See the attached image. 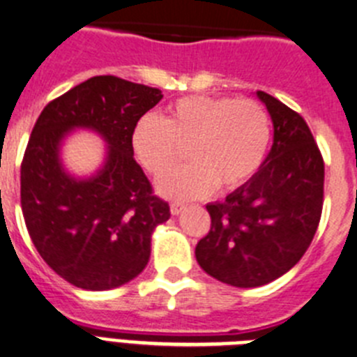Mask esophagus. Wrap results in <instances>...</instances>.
I'll return each instance as SVG.
<instances>
[{
  "instance_id": "obj_1",
  "label": "esophagus",
  "mask_w": 357,
  "mask_h": 357,
  "mask_svg": "<svg viewBox=\"0 0 357 357\" xmlns=\"http://www.w3.org/2000/svg\"><path fill=\"white\" fill-rule=\"evenodd\" d=\"M183 210H185V204H179V202H172V204H171V213L172 215H179Z\"/></svg>"
}]
</instances>
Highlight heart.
Wrapping results in <instances>:
<instances>
[{
	"label": "heart",
	"mask_w": 357,
	"mask_h": 357,
	"mask_svg": "<svg viewBox=\"0 0 357 357\" xmlns=\"http://www.w3.org/2000/svg\"><path fill=\"white\" fill-rule=\"evenodd\" d=\"M272 139L271 115L255 99L188 96L172 102L162 119L147 114L131 130V149L151 176L165 174L183 158L192 163L156 185L172 201L234 190L258 172Z\"/></svg>",
	"instance_id": "1"
}]
</instances>
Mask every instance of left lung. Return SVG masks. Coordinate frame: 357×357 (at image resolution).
Returning a JSON list of instances; mask_svg holds the SVG:
<instances>
[{"label": "left lung", "mask_w": 357, "mask_h": 357, "mask_svg": "<svg viewBox=\"0 0 357 357\" xmlns=\"http://www.w3.org/2000/svg\"><path fill=\"white\" fill-rule=\"evenodd\" d=\"M256 96L271 114L274 142L249 181L206 204L210 233L195 247L202 271L236 288L287 274L310 247L324 204V160L306 121L271 94Z\"/></svg>", "instance_id": "left-lung-1"}]
</instances>
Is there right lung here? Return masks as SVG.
Returning a JSON list of instances; mask_svg holds the SVG:
<instances>
[{"mask_svg": "<svg viewBox=\"0 0 357 357\" xmlns=\"http://www.w3.org/2000/svg\"><path fill=\"white\" fill-rule=\"evenodd\" d=\"M162 98L153 86L94 76L38 115L21 165L22 215L38 255L75 287L102 291L137 278L149 261L151 234L171 217L131 149V130ZM78 129L107 144L89 176L63 165V142Z\"/></svg>", "mask_w": 357, "mask_h": 357, "instance_id": "obj_1", "label": "right lung"}]
</instances>
